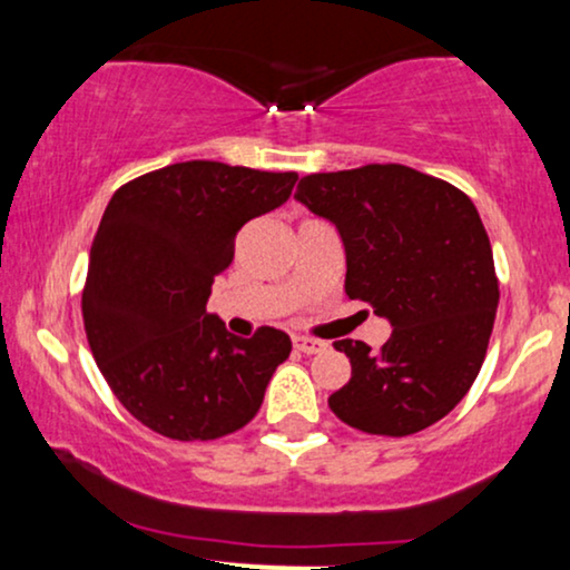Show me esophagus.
I'll return each instance as SVG.
<instances>
[{"label": "esophagus", "mask_w": 570, "mask_h": 570, "mask_svg": "<svg viewBox=\"0 0 570 570\" xmlns=\"http://www.w3.org/2000/svg\"><path fill=\"white\" fill-rule=\"evenodd\" d=\"M294 348L303 351V353H324L326 343H324V340H316V337L297 335V337H294Z\"/></svg>", "instance_id": "34e87169"}]
</instances>
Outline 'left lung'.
Instances as JSON below:
<instances>
[{"label": "left lung", "instance_id": "8db88e82", "mask_svg": "<svg viewBox=\"0 0 570 570\" xmlns=\"http://www.w3.org/2000/svg\"><path fill=\"white\" fill-rule=\"evenodd\" d=\"M294 198L337 227L345 294L394 326L381 351L337 340L351 381L330 396L332 412L383 436L442 421L480 375L499 307L493 248L474 203L399 163L303 176Z\"/></svg>", "mask_w": 570, "mask_h": 570}]
</instances>
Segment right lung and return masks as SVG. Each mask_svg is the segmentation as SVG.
Segmentation results:
<instances>
[{
    "instance_id": "add662e5",
    "label": "right lung",
    "mask_w": 570,
    "mask_h": 570,
    "mask_svg": "<svg viewBox=\"0 0 570 570\" xmlns=\"http://www.w3.org/2000/svg\"><path fill=\"white\" fill-rule=\"evenodd\" d=\"M297 174L187 160L122 185L90 246L82 322L104 381L168 440L244 429L292 340L273 326L235 337L206 311L248 219L289 200Z\"/></svg>"
}]
</instances>
